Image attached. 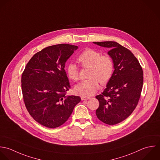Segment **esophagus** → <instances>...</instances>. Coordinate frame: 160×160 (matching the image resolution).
<instances>
[{
  "label": "esophagus",
  "mask_w": 160,
  "mask_h": 160,
  "mask_svg": "<svg viewBox=\"0 0 160 160\" xmlns=\"http://www.w3.org/2000/svg\"><path fill=\"white\" fill-rule=\"evenodd\" d=\"M90 98V97H85V96H82L81 97L82 100H88Z\"/></svg>",
  "instance_id": "1"
}]
</instances>
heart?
I'll use <instances>...</instances> for the list:
<instances>
[{
    "mask_svg": "<svg viewBox=\"0 0 160 160\" xmlns=\"http://www.w3.org/2000/svg\"><path fill=\"white\" fill-rule=\"evenodd\" d=\"M77 60L83 68H89L88 80H83L77 85L75 92L81 96H91L95 94L102 85L107 84L112 77L114 63L112 58L107 55L101 53L92 48H88L82 52ZM68 77L73 82L79 79V70L73 63H69L66 67Z\"/></svg>",
    "mask_w": 160,
    "mask_h": 160,
    "instance_id": "b5f03b06",
    "label": "heart"
}]
</instances>
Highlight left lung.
<instances>
[{
	"label": "left lung",
	"mask_w": 160,
	"mask_h": 160,
	"mask_svg": "<svg viewBox=\"0 0 160 160\" xmlns=\"http://www.w3.org/2000/svg\"><path fill=\"white\" fill-rule=\"evenodd\" d=\"M108 47L115 70L102 94L96 96L99 107L97 118L109 125L122 122L137 107L143 84V72L138 60L128 48L113 41L94 42Z\"/></svg>",
	"instance_id": "8db88e82"
}]
</instances>
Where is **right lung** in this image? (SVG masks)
Masks as SVG:
<instances>
[{"label":"right lung","instance_id":"add662e5","mask_svg":"<svg viewBox=\"0 0 160 160\" xmlns=\"http://www.w3.org/2000/svg\"><path fill=\"white\" fill-rule=\"evenodd\" d=\"M77 48L65 43L47 47L30 58L22 73V92L27 110L47 128L63 125L81 100L78 96L65 95L70 85L65 64Z\"/></svg>","mask_w":160,"mask_h":160}]
</instances>
